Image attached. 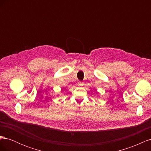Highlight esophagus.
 Listing matches in <instances>:
<instances>
[{"label":"esophagus","instance_id":"esophagus-1","mask_svg":"<svg viewBox=\"0 0 151 151\" xmlns=\"http://www.w3.org/2000/svg\"><path fill=\"white\" fill-rule=\"evenodd\" d=\"M79 86H83V82H79Z\"/></svg>","mask_w":151,"mask_h":151}]
</instances>
